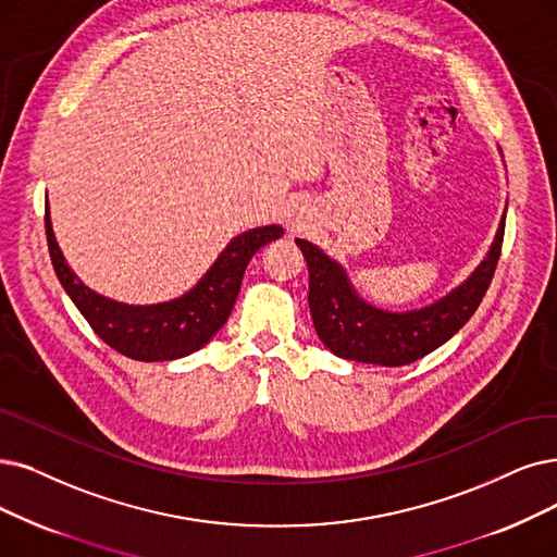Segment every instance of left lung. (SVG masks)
Returning <instances> with one entry per match:
<instances>
[{
    "instance_id": "left-lung-1",
    "label": "left lung",
    "mask_w": 557,
    "mask_h": 557,
    "mask_svg": "<svg viewBox=\"0 0 557 557\" xmlns=\"http://www.w3.org/2000/svg\"><path fill=\"white\" fill-rule=\"evenodd\" d=\"M505 216L473 276L459 285L446 299L413 313H384L356 297L341 267L318 247L297 239L308 264V306L320 341L341 359L407 366L428 356L473 318L482 297L492 285L503 249Z\"/></svg>"
}]
</instances>
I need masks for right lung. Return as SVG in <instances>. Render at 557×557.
Segmentation results:
<instances>
[{
    "mask_svg": "<svg viewBox=\"0 0 557 557\" xmlns=\"http://www.w3.org/2000/svg\"><path fill=\"white\" fill-rule=\"evenodd\" d=\"M46 235L54 272L79 313L98 336L135 361H173L201 349L226 324L237 299L244 270L253 253L278 239L283 228L264 226L242 233L185 297L158 306H125L88 290L65 264L46 210Z\"/></svg>",
    "mask_w": 557,
    "mask_h": 557,
    "instance_id": "obj_1",
    "label": "right lung"
}]
</instances>
